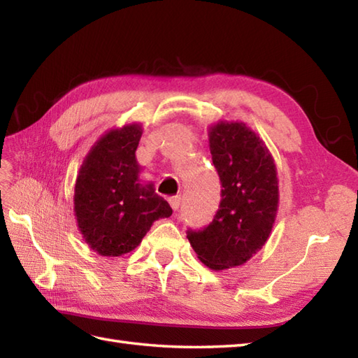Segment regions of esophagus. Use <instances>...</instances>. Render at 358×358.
<instances>
[{
  "label": "esophagus",
  "instance_id": "esophagus-1",
  "mask_svg": "<svg viewBox=\"0 0 358 358\" xmlns=\"http://www.w3.org/2000/svg\"><path fill=\"white\" fill-rule=\"evenodd\" d=\"M180 203H181V196L180 195H175V196H171V199H169V204H171V208L173 210H178Z\"/></svg>",
  "mask_w": 358,
  "mask_h": 358
}]
</instances>
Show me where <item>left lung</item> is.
I'll use <instances>...</instances> for the list:
<instances>
[{"instance_id":"obj_1","label":"left lung","mask_w":358,"mask_h":358,"mask_svg":"<svg viewBox=\"0 0 358 358\" xmlns=\"http://www.w3.org/2000/svg\"><path fill=\"white\" fill-rule=\"evenodd\" d=\"M208 135L222 201L212 223L187 238L204 266L226 271L249 262L268 241L278 212V173L268 146L243 121L220 120Z\"/></svg>"}]
</instances>
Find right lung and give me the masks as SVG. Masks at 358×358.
I'll return each mask as SVG.
<instances>
[{
  "mask_svg": "<svg viewBox=\"0 0 358 358\" xmlns=\"http://www.w3.org/2000/svg\"><path fill=\"white\" fill-rule=\"evenodd\" d=\"M143 124L132 121L106 131L83 159L75 181L73 212L89 248L103 257H121L140 245L152 223L172 208L143 181L135 150Z\"/></svg>",
  "mask_w": 358,
  "mask_h": 358,
  "instance_id": "1",
  "label": "right lung"
}]
</instances>
